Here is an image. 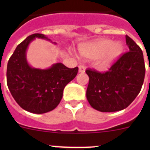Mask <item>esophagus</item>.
Here are the masks:
<instances>
[{"instance_id": "1", "label": "esophagus", "mask_w": 150, "mask_h": 150, "mask_svg": "<svg viewBox=\"0 0 150 150\" xmlns=\"http://www.w3.org/2000/svg\"><path fill=\"white\" fill-rule=\"evenodd\" d=\"M86 71V67L83 65H79V73H85Z\"/></svg>"}]
</instances>
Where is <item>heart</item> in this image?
I'll list each match as a JSON object with an SVG mask.
<instances>
[{
  "label": "heart",
  "instance_id": "b5f03b06",
  "mask_svg": "<svg viewBox=\"0 0 150 150\" xmlns=\"http://www.w3.org/2000/svg\"><path fill=\"white\" fill-rule=\"evenodd\" d=\"M122 51L123 46L120 42H112L109 39H100L79 46V55L88 60L97 59L96 66L100 69L110 67Z\"/></svg>",
  "mask_w": 150,
  "mask_h": 150
}]
</instances>
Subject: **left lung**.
<instances>
[{
	"label": "left lung",
	"mask_w": 150,
	"mask_h": 150,
	"mask_svg": "<svg viewBox=\"0 0 150 150\" xmlns=\"http://www.w3.org/2000/svg\"><path fill=\"white\" fill-rule=\"evenodd\" d=\"M128 52L109 71L99 73L87 70L89 77L86 98L90 105L100 112H116L126 108L140 92L145 76L142 50L125 36Z\"/></svg>",
	"instance_id": "obj_1"
}]
</instances>
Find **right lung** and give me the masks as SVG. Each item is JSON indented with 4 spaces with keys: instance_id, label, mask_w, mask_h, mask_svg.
Masks as SVG:
<instances>
[{
    "instance_id": "obj_1",
    "label": "right lung",
    "mask_w": 150,
    "mask_h": 150,
    "mask_svg": "<svg viewBox=\"0 0 150 150\" xmlns=\"http://www.w3.org/2000/svg\"><path fill=\"white\" fill-rule=\"evenodd\" d=\"M36 38L57 44L44 34L28 36L17 46L8 62L6 81L13 98L22 109L41 114L59 105L64 88L76 76L78 67L68 68L60 62L46 69L31 67L26 53L30 43Z\"/></svg>"
}]
</instances>
